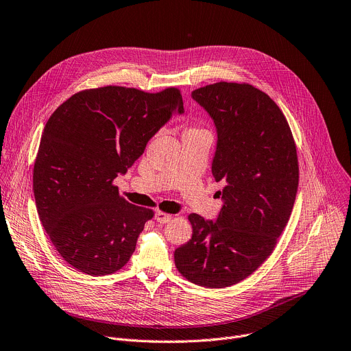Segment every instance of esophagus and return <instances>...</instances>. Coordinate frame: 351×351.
<instances>
[{
	"instance_id": "34e87169",
	"label": "esophagus",
	"mask_w": 351,
	"mask_h": 351,
	"mask_svg": "<svg viewBox=\"0 0 351 351\" xmlns=\"http://www.w3.org/2000/svg\"><path fill=\"white\" fill-rule=\"evenodd\" d=\"M155 219H156V222H159V224H167V222H169L172 219V215L168 213H164V211H156Z\"/></svg>"
}]
</instances>
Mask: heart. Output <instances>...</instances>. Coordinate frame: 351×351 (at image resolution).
Returning <instances> with one entry per match:
<instances>
[{
    "label": "heart",
    "mask_w": 351,
    "mask_h": 351,
    "mask_svg": "<svg viewBox=\"0 0 351 351\" xmlns=\"http://www.w3.org/2000/svg\"><path fill=\"white\" fill-rule=\"evenodd\" d=\"M184 134H208L202 127H190L184 132Z\"/></svg>",
    "instance_id": "1"
}]
</instances>
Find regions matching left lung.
<instances>
[{
  "label": "left lung",
  "mask_w": 351,
  "mask_h": 351,
  "mask_svg": "<svg viewBox=\"0 0 351 351\" xmlns=\"http://www.w3.org/2000/svg\"><path fill=\"white\" fill-rule=\"evenodd\" d=\"M217 129L211 172L224 184L214 221L190 214L192 239L175 250L179 273L207 289L250 276L271 254L291 215L298 158L290 125L267 93L217 82L192 92Z\"/></svg>",
  "instance_id": "1"
}]
</instances>
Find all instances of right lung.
<instances>
[{
    "label": "right lung",
    "instance_id": "obj_1",
    "mask_svg": "<svg viewBox=\"0 0 351 351\" xmlns=\"http://www.w3.org/2000/svg\"><path fill=\"white\" fill-rule=\"evenodd\" d=\"M182 114L178 88L148 93L102 86L77 92L47 120L34 168L42 226L60 256L89 276L120 270L154 211L125 202L113 180Z\"/></svg>",
    "mask_w": 351,
    "mask_h": 351
}]
</instances>
